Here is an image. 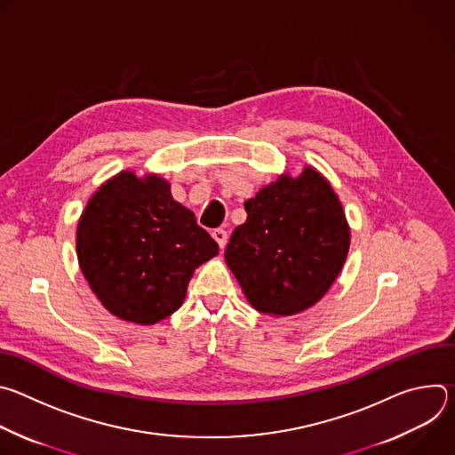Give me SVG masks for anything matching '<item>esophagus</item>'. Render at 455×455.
<instances>
[{"instance_id":"34e87169","label":"esophagus","mask_w":455,"mask_h":455,"mask_svg":"<svg viewBox=\"0 0 455 455\" xmlns=\"http://www.w3.org/2000/svg\"><path fill=\"white\" fill-rule=\"evenodd\" d=\"M212 237L216 239V243H218V244H220V248L223 250V248H225V244H227V239H228L227 230H223V228H216V230H212Z\"/></svg>"}]
</instances>
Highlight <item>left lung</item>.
<instances>
[{
  "label": "left lung",
  "mask_w": 455,
  "mask_h": 455,
  "mask_svg": "<svg viewBox=\"0 0 455 455\" xmlns=\"http://www.w3.org/2000/svg\"><path fill=\"white\" fill-rule=\"evenodd\" d=\"M246 221L225 261L248 302L286 316L316 304L339 277L349 251V225L330 181L313 167L281 174L244 202Z\"/></svg>",
  "instance_id": "obj_1"
}]
</instances>
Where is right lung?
Masks as SVG:
<instances>
[{
  "instance_id": "1",
  "label": "right lung",
  "mask_w": 455,
  "mask_h": 455,
  "mask_svg": "<svg viewBox=\"0 0 455 455\" xmlns=\"http://www.w3.org/2000/svg\"><path fill=\"white\" fill-rule=\"evenodd\" d=\"M218 250L158 174L118 172L99 187L77 225V259L92 291L109 313L140 326L172 315L194 270Z\"/></svg>"
}]
</instances>
